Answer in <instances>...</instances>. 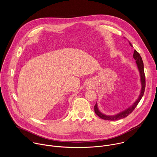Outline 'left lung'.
<instances>
[{
    "label": "left lung",
    "mask_w": 157,
    "mask_h": 157,
    "mask_svg": "<svg viewBox=\"0 0 157 157\" xmlns=\"http://www.w3.org/2000/svg\"><path fill=\"white\" fill-rule=\"evenodd\" d=\"M128 42H129L130 46L132 47L131 43L130 41H128ZM133 58L136 61V63L137 64V67H138V69H139L140 75V81H141V84H142L141 92H140V94L138 99L130 107H128V109H125V110H124V111L121 112V113H120L116 115H114V116H107V115H105V114L101 113L98 109V104L96 103V105H94V112L96 114V115H98L100 118H101L104 120H108V121H117V120H119L121 119H124V118L127 117L132 113V112L134 109H135V108L137 107V104L141 100V99L144 94L145 89V76L144 68V63H143L142 59L140 54L136 50H134Z\"/></svg>",
    "instance_id": "left-lung-1"
}]
</instances>
